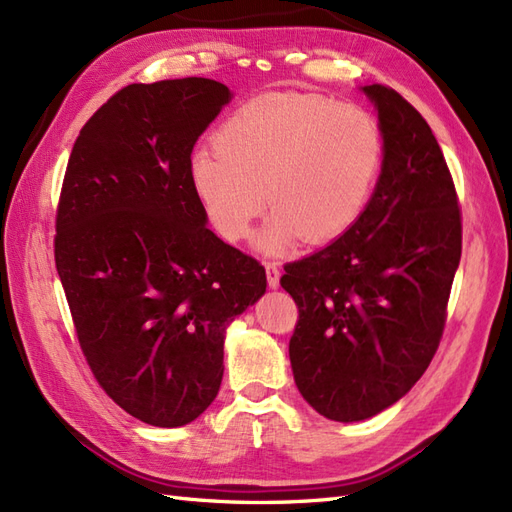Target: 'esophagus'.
<instances>
[{"instance_id":"1","label":"esophagus","mask_w":512,"mask_h":512,"mask_svg":"<svg viewBox=\"0 0 512 512\" xmlns=\"http://www.w3.org/2000/svg\"><path fill=\"white\" fill-rule=\"evenodd\" d=\"M266 277H268V285L270 287H279V279H281V270L274 261H268L266 264Z\"/></svg>"}]
</instances>
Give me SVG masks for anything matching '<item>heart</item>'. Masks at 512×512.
<instances>
[{
  "mask_svg": "<svg viewBox=\"0 0 512 512\" xmlns=\"http://www.w3.org/2000/svg\"><path fill=\"white\" fill-rule=\"evenodd\" d=\"M192 155L190 179L225 240H244L266 203L259 248L283 253L298 238L329 244L368 209L383 170V131L370 112L311 93L248 99Z\"/></svg>",
  "mask_w": 512,
  "mask_h": 512,
  "instance_id": "b5f03b06",
  "label": "heart"
}]
</instances>
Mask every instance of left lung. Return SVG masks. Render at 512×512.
<instances>
[{"mask_svg":"<svg viewBox=\"0 0 512 512\" xmlns=\"http://www.w3.org/2000/svg\"><path fill=\"white\" fill-rule=\"evenodd\" d=\"M363 93L385 157L372 201L342 238L285 264L298 307L294 381L320 415L361 422L398 402L439 348L461 261V207L437 138L396 90Z\"/></svg>","mask_w":512,"mask_h":512,"instance_id":"left-lung-1","label":"left lung"}]
</instances>
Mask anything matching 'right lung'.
Segmentation results:
<instances>
[{"mask_svg": "<svg viewBox=\"0 0 512 512\" xmlns=\"http://www.w3.org/2000/svg\"><path fill=\"white\" fill-rule=\"evenodd\" d=\"M231 93L207 77L129 84L77 136L54 255L97 383L144 424H190L220 389L227 324L266 270L205 227L194 142Z\"/></svg>", "mask_w": 512, "mask_h": 512, "instance_id": "obj_1", "label": "right lung"}]
</instances>
